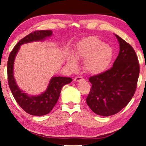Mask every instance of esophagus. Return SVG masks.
I'll use <instances>...</instances> for the list:
<instances>
[{
    "label": "esophagus",
    "instance_id": "obj_1",
    "mask_svg": "<svg viewBox=\"0 0 146 146\" xmlns=\"http://www.w3.org/2000/svg\"><path fill=\"white\" fill-rule=\"evenodd\" d=\"M84 80V78H83L82 77H81V76H76L74 78V81L79 82V81H80V80Z\"/></svg>",
    "mask_w": 146,
    "mask_h": 146
}]
</instances>
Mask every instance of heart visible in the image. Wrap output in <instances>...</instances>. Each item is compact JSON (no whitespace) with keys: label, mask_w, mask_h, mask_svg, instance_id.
<instances>
[{"label":"heart","mask_w":146,"mask_h":146,"mask_svg":"<svg viewBox=\"0 0 146 146\" xmlns=\"http://www.w3.org/2000/svg\"><path fill=\"white\" fill-rule=\"evenodd\" d=\"M68 64L72 70L78 68L77 60H84V68L88 73L98 74L109 67L113 58V50L110 46L102 43L95 36H90L80 41Z\"/></svg>","instance_id":"obj_1"}]
</instances>
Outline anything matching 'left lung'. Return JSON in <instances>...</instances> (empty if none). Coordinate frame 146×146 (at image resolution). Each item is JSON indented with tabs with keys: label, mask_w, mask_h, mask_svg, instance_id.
<instances>
[{
	"label": "left lung",
	"mask_w": 146,
	"mask_h": 146,
	"mask_svg": "<svg viewBox=\"0 0 146 146\" xmlns=\"http://www.w3.org/2000/svg\"><path fill=\"white\" fill-rule=\"evenodd\" d=\"M119 52L113 66L90 77L92 84L86 103L95 113L114 115L126 106L134 95L139 74V64L131 46L115 35Z\"/></svg>",
	"instance_id": "8db88e82"
}]
</instances>
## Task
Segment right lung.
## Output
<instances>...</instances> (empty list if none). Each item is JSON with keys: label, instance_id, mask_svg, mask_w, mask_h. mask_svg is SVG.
<instances>
[{"label": "right lung", "instance_id": "right-lung-1", "mask_svg": "<svg viewBox=\"0 0 146 146\" xmlns=\"http://www.w3.org/2000/svg\"><path fill=\"white\" fill-rule=\"evenodd\" d=\"M51 31H36L26 36L18 42L10 53L7 63L8 82L15 100L26 112L31 115L40 116L50 113L58 100L61 90L72 79L68 77H53L44 92L37 96H30L19 88L13 76V64L20 46L30 42L42 40L50 36Z\"/></svg>", "mask_w": 146, "mask_h": 146}]
</instances>
